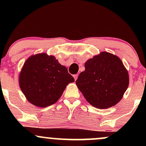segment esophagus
<instances>
[{
	"mask_svg": "<svg viewBox=\"0 0 146 146\" xmlns=\"http://www.w3.org/2000/svg\"><path fill=\"white\" fill-rule=\"evenodd\" d=\"M78 74H75L73 75V78H74V80H75V81H76L77 79H78Z\"/></svg>",
	"mask_w": 146,
	"mask_h": 146,
	"instance_id": "1",
	"label": "esophagus"
}]
</instances>
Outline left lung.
I'll return each instance as SVG.
<instances>
[{"instance_id": "obj_1", "label": "left lung", "mask_w": 146, "mask_h": 146, "mask_svg": "<svg viewBox=\"0 0 146 146\" xmlns=\"http://www.w3.org/2000/svg\"><path fill=\"white\" fill-rule=\"evenodd\" d=\"M76 85L93 106L105 109L116 105L129 84L128 71L121 59L112 53L102 52L85 62Z\"/></svg>"}]
</instances>
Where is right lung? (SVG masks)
Segmentation results:
<instances>
[{
    "label": "right lung",
    "mask_w": 146,
    "mask_h": 146,
    "mask_svg": "<svg viewBox=\"0 0 146 146\" xmlns=\"http://www.w3.org/2000/svg\"><path fill=\"white\" fill-rule=\"evenodd\" d=\"M74 78L54 56L38 53L29 57L19 75L20 88L30 103L49 106L60 98L68 84Z\"/></svg>",
    "instance_id": "obj_1"
}]
</instances>
